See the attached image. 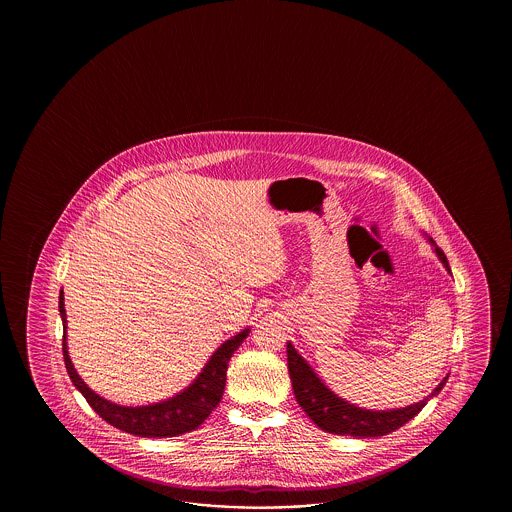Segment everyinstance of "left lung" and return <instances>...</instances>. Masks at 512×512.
I'll return each instance as SVG.
<instances>
[{"mask_svg": "<svg viewBox=\"0 0 512 512\" xmlns=\"http://www.w3.org/2000/svg\"><path fill=\"white\" fill-rule=\"evenodd\" d=\"M435 252H437L439 260L445 263L446 271H450L445 252L441 251L439 247H435ZM287 364H289V375L293 382L294 397L302 406L305 414L309 415V419L316 426H320L324 432L353 435V437L386 435L406 425L410 419H414L415 415L425 408L430 397L441 392V388L445 386L446 379H448L445 377L443 381L439 382V386L435 388L432 395L426 397L425 401H421V403L406 406L401 410L399 408L390 410V412H371V410H364L355 404L346 403L344 399H340L327 386H324V382L316 377L315 371L311 370V366L298 355V351L291 346V342L287 344Z\"/></svg>", "mask_w": 512, "mask_h": 512, "instance_id": "obj_1", "label": "left lung"}]
</instances>
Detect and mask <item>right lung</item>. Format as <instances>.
I'll return each mask as SVG.
<instances>
[{
	"instance_id": "obj_1",
	"label": "right lung",
	"mask_w": 512,
	"mask_h": 512,
	"mask_svg": "<svg viewBox=\"0 0 512 512\" xmlns=\"http://www.w3.org/2000/svg\"><path fill=\"white\" fill-rule=\"evenodd\" d=\"M60 316L66 329V309H64V293H60ZM249 335V329L241 331L236 337L227 340L223 346L208 360L207 366L199 373L196 381L192 382L185 392L175 395L163 403L150 404V406H119L102 399L100 395L89 390L87 384L80 379L73 362L67 353L66 331L62 340L64 349V362H66L69 379L77 386L78 392L86 397L87 404L97 412L106 423L119 428L126 434L139 435V437H175L196 430L212 410L218 406L225 382H227V368L232 353L240 348L241 342Z\"/></svg>"
}]
</instances>
